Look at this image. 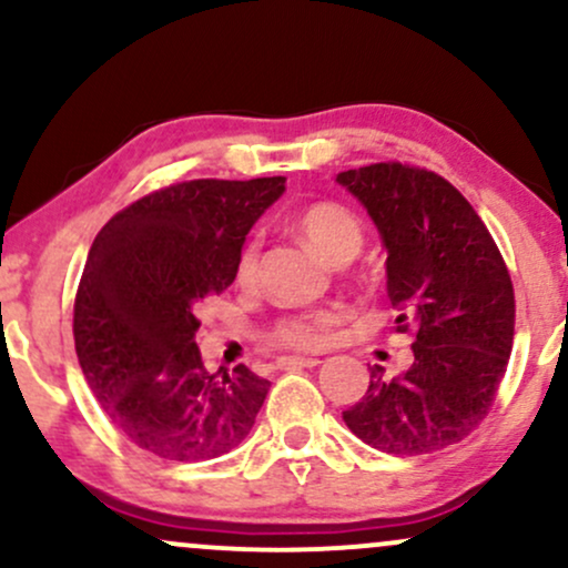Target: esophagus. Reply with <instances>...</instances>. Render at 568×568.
Returning <instances> with one entry per match:
<instances>
[{"label": "esophagus", "mask_w": 568, "mask_h": 568, "mask_svg": "<svg viewBox=\"0 0 568 568\" xmlns=\"http://www.w3.org/2000/svg\"><path fill=\"white\" fill-rule=\"evenodd\" d=\"M321 366L317 357H280L277 368H315Z\"/></svg>", "instance_id": "1"}]
</instances>
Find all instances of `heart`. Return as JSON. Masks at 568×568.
Returning a JSON list of instances; mask_svg holds the SVG:
<instances>
[{
    "instance_id": "b5f03b06",
    "label": "heart",
    "mask_w": 568,
    "mask_h": 568,
    "mask_svg": "<svg viewBox=\"0 0 568 568\" xmlns=\"http://www.w3.org/2000/svg\"><path fill=\"white\" fill-rule=\"evenodd\" d=\"M296 230L302 232L306 245L331 264L349 262L363 245V230L357 219L352 216L347 207L334 205V202H317V205L304 207L296 219ZM253 270H256V245H245L237 258V277L247 280L253 275ZM336 321L338 315L334 310L288 317V321L277 325L272 336L285 347H321Z\"/></svg>"
}]
</instances>
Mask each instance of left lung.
Returning a JSON list of instances; mask_svg holds the SVG:
<instances>
[{
  "instance_id": "1",
  "label": "left lung",
  "mask_w": 568,
  "mask_h": 568,
  "mask_svg": "<svg viewBox=\"0 0 568 568\" xmlns=\"http://www.w3.org/2000/svg\"><path fill=\"white\" fill-rule=\"evenodd\" d=\"M336 184L366 207L387 253L397 331H416L414 361L389 379L371 368L342 419L384 454H433L470 435L491 408L513 349L515 296L497 243L440 175L400 165L357 168Z\"/></svg>"
}]
</instances>
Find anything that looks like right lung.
I'll return each mask as SVG.
<instances>
[{"label": "right lung", "mask_w": 568, "mask_h": 568, "mask_svg": "<svg viewBox=\"0 0 568 568\" xmlns=\"http://www.w3.org/2000/svg\"><path fill=\"white\" fill-rule=\"evenodd\" d=\"M285 179H200L133 202L98 232L74 302L84 382L139 448L202 462L245 440L270 382L237 366L207 374L197 304L230 288L245 234Z\"/></svg>", "instance_id": "1"}]
</instances>
